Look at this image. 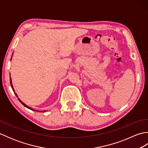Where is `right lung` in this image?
Returning a JSON list of instances; mask_svg holds the SVG:
<instances>
[{
    "label": "right lung",
    "mask_w": 148,
    "mask_h": 148,
    "mask_svg": "<svg viewBox=\"0 0 148 148\" xmlns=\"http://www.w3.org/2000/svg\"><path fill=\"white\" fill-rule=\"evenodd\" d=\"M11 58H12V56H11ZM10 84H11V88H12V90H13L14 91V92H15V91H14V88H13V86H12V80H11V76H10ZM15 93V95H16V97H18V95H17V94L16 93ZM18 100H19V101H20L21 103H22V104H23L25 107H26V108H28V109H31V110H32V111H37V112H40V111H36V110H35V109H32V108H30V107H29V106H28L27 105H26L25 104V103H23V102H22L21 101V100L20 99H19V98H18ZM45 111H44L43 112H45ZM42 112V111H41Z\"/></svg>",
    "instance_id": "obj_1"
}]
</instances>
